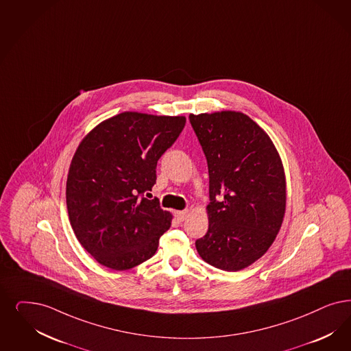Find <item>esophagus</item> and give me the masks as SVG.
<instances>
[{
    "mask_svg": "<svg viewBox=\"0 0 351 351\" xmlns=\"http://www.w3.org/2000/svg\"><path fill=\"white\" fill-rule=\"evenodd\" d=\"M189 215L188 210H182V211H175V218L178 219L179 221H184L186 217Z\"/></svg>",
    "mask_w": 351,
    "mask_h": 351,
    "instance_id": "esophagus-1",
    "label": "esophagus"
}]
</instances>
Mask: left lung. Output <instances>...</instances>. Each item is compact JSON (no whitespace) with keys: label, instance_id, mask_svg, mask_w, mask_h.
I'll use <instances>...</instances> for the list:
<instances>
[{"label":"left lung","instance_id":"obj_1","mask_svg":"<svg viewBox=\"0 0 351 351\" xmlns=\"http://www.w3.org/2000/svg\"><path fill=\"white\" fill-rule=\"evenodd\" d=\"M205 153L208 230L199 256L223 271H240L266 253L282 224L287 182L281 158L253 119L237 111L189 115Z\"/></svg>","mask_w":351,"mask_h":351}]
</instances>
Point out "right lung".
I'll return each mask as SVG.
<instances>
[{"label":"right lung","mask_w":351,"mask_h":351,"mask_svg":"<svg viewBox=\"0 0 351 351\" xmlns=\"http://www.w3.org/2000/svg\"><path fill=\"white\" fill-rule=\"evenodd\" d=\"M185 117L125 111L99 123L73 154L66 202L76 239L102 266L124 271L156 254L172 215L147 199L157 162Z\"/></svg>","instance_id":"right-lung-1"}]
</instances>
